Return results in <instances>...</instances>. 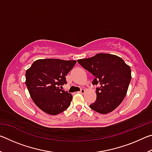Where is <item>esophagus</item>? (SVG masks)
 Masks as SVG:
<instances>
[{"mask_svg": "<svg viewBox=\"0 0 152 152\" xmlns=\"http://www.w3.org/2000/svg\"><path fill=\"white\" fill-rule=\"evenodd\" d=\"M85 92H86V91L84 89H82L80 91H79L78 92L79 93H80V94H84V93H85Z\"/></svg>", "mask_w": 152, "mask_h": 152, "instance_id": "esophagus-1", "label": "esophagus"}]
</instances>
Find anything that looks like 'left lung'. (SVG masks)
Here are the masks:
<instances>
[{
    "mask_svg": "<svg viewBox=\"0 0 152 152\" xmlns=\"http://www.w3.org/2000/svg\"><path fill=\"white\" fill-rule=\"evenodd\" d=\"M78 62L92 73V84L96 88V99L90 107L101 114H107L121 103L132 79L130 66L116 55L97 53L93 57L80 59Z\"/></svg>",
    "mask_w": 152,
    "mask_h": 152,
    "instance_id": "8db88e82",
    "label": "left lung"
}]
</instances>
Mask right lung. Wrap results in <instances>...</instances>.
Here are the masks:
<instances>
[{"instance_id":"add662e5","label":"right lung","mask_w":152,"mask_h":152,"mask_svg":"<svg viewBox=\"0 0 152 152\" xmlns=\"http://www.w3.org/2000/svg\"><path fill=\"white\" fill-rule=\"evenodd\" d=\"M75 60L39 59L25 73V84L33 101L43 112L58 115L68 108L72 95L62 91L66 76L75 66Z\"/></svg>"}]
</instances>
